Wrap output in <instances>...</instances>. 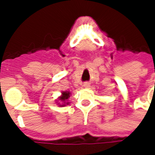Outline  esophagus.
I'll return each mask as SVG.
<instances>
[{
    "instance_id": "1",
    "label": "esophagus",
    "mask_w": 155,
    "mask_h": 155,
    "mask_svg": "<svg viewBox=\"0 0 155 155\" xmlns=\"http://www.w3.org/2000/svg\"><path fill=\"white\" fill-rule=\"evenodd\" d=\"M84 87L88 88V87H90V86H91V84L86 82V83H84Z\"/></svg>"
}]
</instances>
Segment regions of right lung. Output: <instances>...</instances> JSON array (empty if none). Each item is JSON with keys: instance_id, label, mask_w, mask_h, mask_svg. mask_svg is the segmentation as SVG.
Here are the masks:
<instances>
[{"instance_id": "right-lung-1", "label": "right lung", "mask_w": 155, "mask_h": 155, "mask_svg": "<svg viewBox=\"0 0 155 155\" xmlns=\"http://www.w3.org/2000/svg\"><path fill=\"white\" fill-rule=\"evenodd\" d=\"M70 94H71V93H70V92H68V91H65V92H63V93H62V95L60 97V101H61V102H63V103L64 104H62V105H65V104H69V102L66 103L65 101H66V100H68V98L70 97Z\"/></svg>"}]
</instances>
